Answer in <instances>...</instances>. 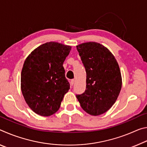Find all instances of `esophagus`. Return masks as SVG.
I'll return each instance as SVG.
<instances>
[{
    "label": "esophagus",
    "instance_id": "obj_1",
    "mask_svg": "<svg viewBox=\"0 0 147 147\" xmlns=\"http://www.w3.org/2000/svg\"><path fill=\"white\" fill-rule=\"evenodd\" d=\"M74 82V80H71V86H73Z\"/></svg>",
    "mask_w": 147,
    "mask_h": 147
}]
</instances>
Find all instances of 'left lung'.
I'll list each match as a JSON object with an SVG mask.
<instances>
[{
	"mask_svg": "<svg viewBox=\"0 0 147 147\" xmlns=\"http://www.w3.org/2000/svg\"><path fill=\"white\" fill-rule=\"evenodd\" d=\"M86 72V89L76 98L84 111L99 115L111 108L122 87L121 71L115 57L100 43L88 42L76 46Z\"/></svg>",
	"mask_w": 147,
	"mask_h": 147,
	"instance_id": "8db88e82",
	"label": "left lung"
}]
</instances>
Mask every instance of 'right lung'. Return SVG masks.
Segmentation results:
<instances>
[{
    "instance_id": "obj_1",
    "label": "right lung",
    "mask_w": 147,
    "mask_h": 147,
    "mask_svg": "<svg viewBox=\"0 0 147 147\" xmlns=\"http://www.w3.org/2000/svg\"><path fill=\"white\" fill-rule=\"evenodd\" d=\"M71 49V46L49 42L34 50L24 61L21 77L22 93L32 110L39 115L55 113L70 89L63 63Z\"/></svg>"
}]
</instances>
